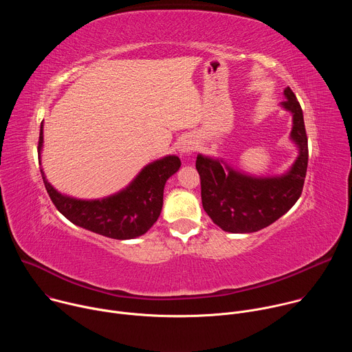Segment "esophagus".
<instances>
[{"label":"esophagus","mask_w":352,"mask_h":352,"mask_svg":"<svg viewBox=\"0 0 352 352\" xmlns=\"http://www.w3.org/2000/svg\"><path fill=\"white\" fill-rule=\"evenodd\" d=\"M193 148H195V142L190 138L184 139L179 144V153L184 156H189L193 152Z\"/></svg>","instance_id":"1"}]
</instances>
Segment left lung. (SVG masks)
Returning a JSON list of instances; mask_svg holds the SVG:
<instances>
[{
    "label": "left lung",
    "instance_id": "8db88e82",
    "mask_svg": "<svg viewBox=\"0 0 352 352\" xmlns=\"http://www.w3.org/2000/svg\"><path fill=\"white\" fill-rule=\"evenodd\" d=\"M281 109L291 113V142L298 148L292 166L281 175L259 177L234 168L219 157L197 155L205 212L223 231L256 232L284 216L302 193L308 168V138L304 114L294 91L284 90Z\"/></svg>",
    "mask_w": 352,
    "mask_h": 352
}]
</instances>
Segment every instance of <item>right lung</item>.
Returning <instances> with one entry per match:
<instances>
[{"label":"right lung","instance_id":"obj_1","mask_svg":"<svg viewBox=\"0 0 352 352\" xmlns=\"http://www.w3.org/2000/svg\"><path fill=\"white\" fill-rule=\"evenodd\" d=\"M43 122L38 138L41 164ZM181 167L178 156L168 155L146 164L121 190L98 199H79L58 192L40 168L44 186L58 212L71 223L114 239H133L146 234L157 221L167 179Z\"/></svg>","mask_w":352,"mask_h":352}]
</instances>
